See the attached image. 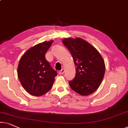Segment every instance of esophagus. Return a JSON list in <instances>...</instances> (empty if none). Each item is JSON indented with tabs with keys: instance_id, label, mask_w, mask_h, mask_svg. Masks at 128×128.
<instances>
[{
	"instance_id": "1",
	"label": "esophagus",
	"mask_w": 128,
	"mask_h": 128,
	"mask_svg": "<svg viewBox=\"0 0 128 128\" xmlns=\"http://www.w3.org/2000/svg\"><path fill=\"white\" fill-rule=\"evenodd\" d=\"M64 71H65L64 69H62V70H58V75H62V74H64Z\"/></svg>"
}]
</instances>
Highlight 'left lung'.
<instances>
[{"label": "left lung", "instance_id": "left-lung-1", "mask_svg": "<svg viewBox=\"0 0 128 128\" xmlns=\"http://www.w3.org/2000/svg\"><path fill=\"white\" fill-rule=\"evenodd\" d=\"M73 58L75 77L68 81L72 90L81 95H88L96 90L104 79L105 65L98 51L83 39L62 40Z\"/></svg>", "mask_w": 128, "mask_h": 128}]
</instances>
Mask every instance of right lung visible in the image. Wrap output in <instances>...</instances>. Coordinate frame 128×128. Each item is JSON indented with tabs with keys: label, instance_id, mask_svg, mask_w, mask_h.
<instances>
[{
	"label": "right lung",
	"instance_id": "obj_1",
	"mask_svg": "<svg viewBox=\"0 0 128 128\" xmlns=\"http://www.w3.org/2000/svg\"><path fill=\"white\" fill-rule=\"evenodd\" d=\"M53 41L34 46L22 56L18 68V76L24 90L34 96H41L53 86L56 71L46 60L45 54Z\"/></svg>",
	"mask_w": 128,
	"mask_h": 128
}]
</instances>
